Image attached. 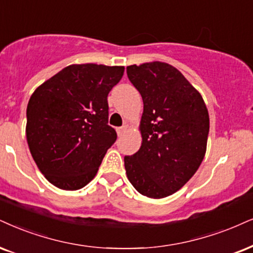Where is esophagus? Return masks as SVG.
Segmentation results:
<instances>
[{"instance_id":"obj_1","label":"esophagus","mask_w":253,"mask_h":253,"mask_svg":"<svg viewBox=\"0 0 253 253\" xmlns=\"http://www.w3.org/2000/svg\"><path fill=\"white\" fill-rule=\"evenodd\" d=\"M126 130H127V126H121V127H117V135L118 136L124 135V133L126 132Z\"/></svg>"}]
</instances>
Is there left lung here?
<instances>
[{"mask_svg": "<svg viewBox=\"0 0 253 253\" xmlns=\"http://www.w3.org/2000/svg\"><path fill=\"white\" fill-rule=\"evenodd\" d=\"M126 74L144 104L142 145L124 157L127 179L143 196L168 197L188 183L204 158L207 105L183 74L164 62L129 65Z\"/></svg>", "mask_w": 253, "mask_h": 253, "instance_id": "obj_1", "label": "left lung"}]
</instances>
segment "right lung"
<instances>
[{"label": "right lung", "mask_w": 253, "mask_h": 253, "mask_svg": "<svg viewBox=\"0 0 253 253\" xmlns=\"http://www.w3.org/2000/svg\"><path fill=\"white\" fill-rule=\"evenodd\" d=\"M124 67L71 64L41 84L27 107L26 135L41 172L56 188L82 189L97 173L117 133L108 93Z\"/></svg>", "instance_id": "1"}]
</instances>
